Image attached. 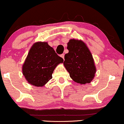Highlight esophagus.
<instances>
[{"label":"esophagus","instance_id":"1","mask_svg":"<svg viewBox=\"0 0 124 124\" xmlns=\"http://www.w3.org/2000/svg\"><path fill=\"white\" fill-rule=\"evenodd\" d=\"M64 56H65L64 54H62V55H61V57L63 58V59H64Z\"/></svg>","mask_w":124,"mask_h":124}]
</instances>
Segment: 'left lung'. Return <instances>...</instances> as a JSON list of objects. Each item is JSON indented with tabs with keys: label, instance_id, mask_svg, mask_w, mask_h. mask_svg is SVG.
Masks as SVG:
<instances>
[{
	"label": "left lung",
	"instance_id": "left-lung-1",
	"mask_svg": "<svg viewBox=\"0 0 124 124\" xmlns=\"http://www.w3.org/2000/svg\"><path fill=\"white\" fill-rule=\"evenodd\" d=\"M69 52L65 54L63 64L75 82L89 84L96 72L94 61L90 51L81 40L70 39L68 43Z\"/></svg>",
	"mask_w": 124,
	"mask_h": 124
}]
</instances>
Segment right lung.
Instances as JSON below:
<instances>
[{"instance_id": "1", "label": "right lung", "mask_w": 124, "mask_h": 124, "mask_svg": "<svg viewBox=\"0 0 124 124\" xmlns=\"http://www.w3.org/2000/svg\"><path fill=\"white\" fill-rule=\"evenodd\" d=\"M63 62V59L47 42H36L29 50L23 65V75L31 85L43 86L52 78L57 65Z\"/></svg>"}]
</instances>
